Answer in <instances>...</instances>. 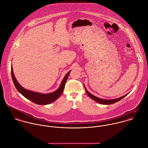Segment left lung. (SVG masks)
I'll use <instances>...</instances> for the list:
<instances>
[{"label": "left lung", "mask_w": 148, "mask_h": 148, "mask_svg": "<svg viewBox=\"0 0 148 148\" xmlns=\"http://www.w3.org/2000/svg\"><path fill=\"white\" fill-rule=\"evenodd\" d=\"M84 87L86 92L87 94L88 95V97H90L92 99H93L94 100H95V101L98 102V103H100V104H114V103H115L116 102L119 101V100H121L122 99L124 98V97H125L127 95H127H124V96H123V97H120V98H119L115 99L105 100V99L99 98L98 97H96L95 96L92 95L91 94H90V93L87 90V89L86 88L85 86H84Z\"/></svg>", "instance_id": "obj_1"}]
</instances>
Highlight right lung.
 Listing matches in <instances>:
<instances>
[{
  "instance_id": "obj_1",
  "label": "right lung",
  "mask_w": 148,
  "mask_h": 148,
  "mask_svg": "<svg viewBox=\"0 0 148 148\" xmlns=\"http://www.w3.org/2000/svg\"><path fill=\"white\" fill-rule=\"evenodd\" d=\"M71 71H70L69 73H67L65 76L61 84V86L60 88L56 90V91L50 93V94H40L38 92H33L28 90H26L23 87H21L20 84L17 81L14 73H13V69L12 67L11 68V75H12V79L13 82L14 83V85L15 87L16 88L17 91L22 94L25 98H26L29 100L32 101L33 103L39 104V105H46L50 104L53 101H54L56 99L58 98L62 94L65 85L66 83V81L67 79V78L69 77V75L70 74Z\"/></svg>"
}]
</instances>
